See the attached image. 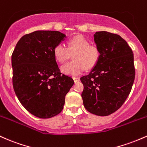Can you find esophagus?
<instances>
[{
	"label": "esophagus",
	"mask_w": 147,
	"mask_h": 147,
	"mask_svg": "<svg viewBox=\"0 0 147 147\" xmlns=\"http://www.w3.org/2000/svg\"><path fill=\"white\" fill-rule=\"evenodd\" d=\"M73 79L75 82H78L80 80V78H78V77H74Z\"/></svg>",
	"instance_id": "34e87169"
}]
</instances>
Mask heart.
I'll list each match as a JSON object with an SVG mask.
<instances>
[{
    "label": "heart",
    "mask_w": 147,
    "mask_h": 147,
    "mask_svg": "<svg viewBox=\"0 0 147 147\" xmlns=\"http://www.w3.org/2000/svg\"><path fill=\"white\" fill-rule=\"evenodd\" d=\"M73 54L72 62L65 64L61 67V71L70 76L81 74L85 69H93L99 62L100 51L95 44L82 35H76L69 39L67 48L62 44H57L53 49L56 60L63 63Z\"/></svg>",
    "instance_id": "1"
}]
</instances>
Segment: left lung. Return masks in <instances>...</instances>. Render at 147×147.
<instances>
[{
    "label": "left lung",
    "mask_w": 147,
    "mask_h": 147,
    "mask_svg": "<svg viewBox=\"0 0 147 147\" xmlns=\"http://www.w3.org/2000/svg\"><path fill=\"white\" fill-rule=\"evenodd\" d=\"M100 58L88 75L80 78L81 96L87 111L108 116L117 111L129 95L135 80L134 57L128 44L117 34L106 31L94 34Z\"/></svg>",
    "instance_id": "left-lung-1"
}]
</instances>
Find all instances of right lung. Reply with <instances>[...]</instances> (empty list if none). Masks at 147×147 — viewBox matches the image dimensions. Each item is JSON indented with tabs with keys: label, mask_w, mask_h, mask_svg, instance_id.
<instances>
[{
	"label": "right lung",
	"mask_w": 147,
	"mask_h": 147,
	"mask_svg": "<svg viewBox=\"0 0 147 147\" xmlns=\"http://www.w3.org/2000/svg\"><path fill=\"white\" fill-rule=\"evenodd\" d=\"M59 31L37 30L19 39L11 55L12 83L18 99L30 113L48 119L61 113L74 84L60 73L53 49L65 39Z\"/></svg>",
	"instance_id": "obj_1"
}]
</instances>
